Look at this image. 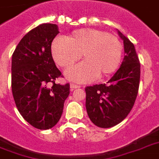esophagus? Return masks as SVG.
I'll use <instances>...</instances> for the list:
<instances>
[{
	"label": "esophagus",
	"instance_id": "1",
	"mask_svg": "<svg viewBox=\"0 0 159 159\" xmlns=\"http://www.w3.org/2000/svg\"><path fill=\"white\" fill-rule=\"evenodd\" d=\"M70 87H71V90H74V89H77V88H80L81 87V86H79V85H76V84H73V83H72V84L70 85Z\"/></svg>",
	"mask_w": 159,
	"mask_h": 159
}]
</instances>
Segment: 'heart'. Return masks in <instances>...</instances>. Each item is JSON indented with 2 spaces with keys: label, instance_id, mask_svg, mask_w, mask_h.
I'll return each mask as SVG.
<instances>
[{
  "label": "heart",
  "instance_id": "b5f03b06",
  "mask_svg": "<svg viewBox=\"0 0 159 159\" xmlns=\"http://www.w3.org/2000/svg\"><path fill=\"white\" fill-rule=\"evenodd\" d=\"M53 59L68 68L83 56L85 62L66 72L67 78L77 82H91L113 73L120 62L122 43L116 35L96 29L73 31L67 39L57 37L52 43Z\"/></svg>",
  "mask_w": 159,
  "mask_h": 159
}]
</instances>
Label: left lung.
<instances>
[{
    "mask_svg": "<svg viewBox=\"0 0 159 159\" xmlns=\"http://www.w3.org/2000/svg\"><path fill=\"white\" fill-rule=\"evenodd\" d=\"M124 41L125 57L106 84L87 87L86 108L90 120L101 128H111L126 118L138 95L140 63L134 45L118 31Z\"/></svg>",
    "mask_w": 159,
    "mask_h": 159,
    "instance_id": "left-lung-1",
    "label": "left lung"
}]
</instances>
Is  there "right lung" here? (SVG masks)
I'll use <instances>...</instances> for the list:
<instances>
[{"label":"right lung","instance_id":"right-lung-1","mask_svg":"<svg viewBox=\"0 0 159 159\" xmlns=\"http://www.w3.org/2000/svg\"><path fill=\"white\" fill-rule=\"evenodd\" d=\"M57 25L42 24L24 36L12 55L11 89L25 120L39 129H48L61 118L69 83L56 84L62 73L51 53Z\"/></svg>","mask_w":159,"mask_h":159}]
</instances>
